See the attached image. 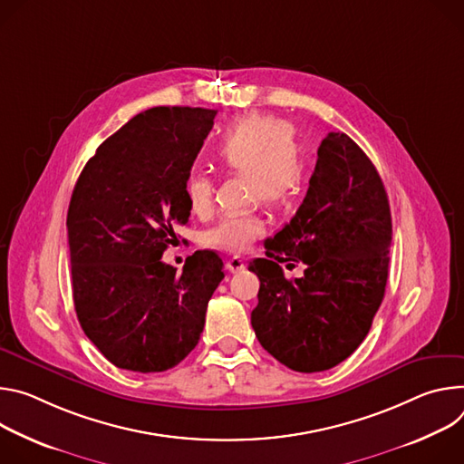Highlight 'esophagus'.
<instances>
[{"instance_id":"esophagus-1","label":"esophagus","mask_w":464,"mask_h":464,"mask_svg":"<svg viewBox=\"0 0 464 464\" xmlns=\"http://www.w3.org/2000/svg\"><path fill=\"white\" fill-rule=\"evenodd\" d=\"M227 269H228L230 273L243 271V269H245V262L239 258V256H232V258L227 262Z\"/></svg>"}]
</instances>
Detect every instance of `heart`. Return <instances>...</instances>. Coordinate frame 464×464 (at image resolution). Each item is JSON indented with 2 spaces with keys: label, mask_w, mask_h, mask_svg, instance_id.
Returning a JSON list of instances; mask_svg holds the SVG:
<instances>
[{
  "label": "heart",
  "mask_w": 464,
  "mask_h": 464,
  "mask_svg": "<svg viewBox=\"0 0 464 464\" xmlns=\"http://www.w3.org/2000/svg\"><path fill=\"white\" fill-rule=\"evenodd\" d=\"M212 159L225 171L246 175L250 200L266 198L273 206H287L304 188L305 164L293 127L269 114H248L232 121L218 136ZM184 191L195 214L212 208L214 184L206 175H191ZM264 232L266 221L258 214L237 212L223 216L202 239L214 248L241 252Z\"/></svg>",
  "instance_id": "1"
}]
</instances>
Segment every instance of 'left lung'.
<instances>
[{"mask_svg": "<svg viewBox=\"0 0 464 464\" xmlns=\"http://www.w3.org/2000/svg\"><path fill=\"white\" fill-rule=\"evenodd\" d=\"M391 208L383 182L350 136L328 132L293 219L266 239L250 323L260 344L296 372L328 371L363 343L385 295ZM304 264L289 281L280 263Z\"/></svg>", "mask_w": 464, "mask_h": 464, "instance_id": "left-lung-1", "label": "left lung"}]
</instances>
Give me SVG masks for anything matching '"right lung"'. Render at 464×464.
I'll use <instances>...</instances> for the list:
<instances>
[{
	"mask_svg": "<svg viewBox=\"0 0 464 464\" xmlns=\"http://www.w3.org/2000/svg\"><path fill=\"white\" fill-rule=\"evenodd\" d=\"M218 111L154 107L102 141L68 208L73 304L81 328L109 362L164 372L197 346L206 307L225 278L214 250L182 273L162 262L186 225L184 184Z\"/></svg>",
	"mask_w": 464,
	"mask_h": 464,
	"instance_id": "obj_1",
	"label": "right lung"
}]
</instances>
